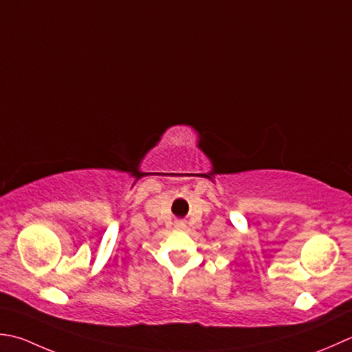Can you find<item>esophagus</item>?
Wrapping results in <instances>:
<instances>
[{"label":"esophagus","instance_id":"34e87169","mask_svg":"<svg viewBox=\"0 0 352 352\" xmlns=\"http://www.w3.org/2000/svg\"><path fill=\"white\" fill-rule=\"evenodd\" d=\"M186 225H185V221H182V220H179V221H176V228H179V229H184Z\"/></svg>","mask_w":352,"mask_h":352}]
</instances>
